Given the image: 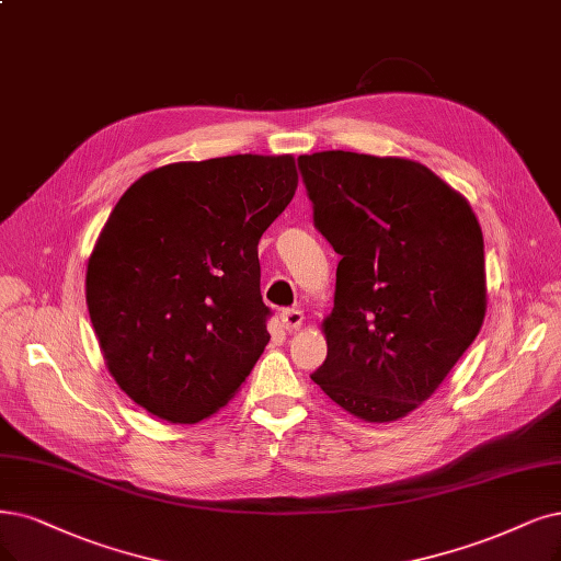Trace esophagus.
Here are the masks:
<instances>
[{
  "label": "esophagus",
  "mask_w": 561,
  "mask_h": 561,
  "mask_svg": "<svg viewBox=\"0 0 561 561\" xmlns=\"http://www.w3.org/2000/svg\"><path fill=\"white\" fill-rule=\"evenodd\" d=\"M279 321H282V328L288 330V333H296V330L302 325V312L300 309H284L279 314Z\"/></svg>",
  "instance_id": "obj_1"
}]
</instances>
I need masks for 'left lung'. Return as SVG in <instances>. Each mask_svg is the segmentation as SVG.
Wrapping results in <instances>:
<instances>
[{
    "mask_svg": "<svg viewBox=\"0 0 561 561\" xmlns=\"http://www.w3.org/2000/svg\"><path fill=\"white\" fill-rule=\"evenodd\" d=\"M314 226L342 256L328 356L312 379L351 416L419 409L479 335L488 307L483 231L427 165L328 150L298 157Z\"/></svg>",
    "mask_w": 561,
    "mask_h": 561,
    "instance_id": "8db88e82",
    "label": "left lung"
}]
</instances>
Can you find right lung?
<instances>
[{
    "instance_id": "right-lung-1",
    "label": "right lung",
    "mask_w": 561,
    "mask_h": 561,
    "mask_svg": "<svg viewBox=\"0 0 561 561\" xmlns=\"http://www.w3.org/2000/svg\"><path fill=\"white\" fill-rule=\"evenodd\" d=\"M296 190L291 154H236L161 165L113 207L85 298L111 377L152 416L210 419L261 358L259 240Z\"/></svg>"
}]
</instances>
